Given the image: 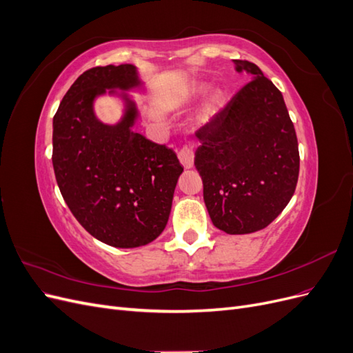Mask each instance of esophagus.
Here are the masks:
<instances>
[{
  "mask_svg": "<svg viewBox=\"0 0 353 353\" xmlns=\"http://www.w3.org/2000/svg\"><path fill=\"white\" fill-rule=\"evenodd\" d=\"M178 157H179V162L183 163V166L185 169L193 168L194 153H193V148H191L190 145H183V147H181L179 152H178Z\"/></svg>",
  "mask_w": 353,
  "mask_h": 353,
  "instance_id": "1",
  "label": "esophagus"
}]
</instances>
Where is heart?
I'll return each mask as SVG.
<instances>
[{
	"instance_id": "b5f03b06",
	"label": "heart",
	"mask_w": 353,
	"mask_h": 353,
	"mask_svg": "<svg viewBox=\"0 0 353 353\" xmlns=\"http://www.w3.org/2000/svg\"><path fill=\"white\" fill-rule=\"evenodd\" d=\"M218 108H219V99L218 97H213L208 105L205 108V112H203V119H209V117H212L213 114H215L218 112Z\"/></svg>"
}]
</instances>
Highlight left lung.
Listing matches in <instances>:
<instances>
[{
    "instance_id": "1",
    "label": "left lung",
    "mask_w": 353,
    "mask_h": 353,
    "mask_svg": "<svg viewBox=\"0 0 353 353\" xmlns=\"http://www.w3.org/2000/svg\"><path fill=\"white\" fill-rule=\"evenodd\" d=\"M252 78L196 131L194 166L209 216L227 234L259 231L280 215L299 178V145L283 94L248 60Z\"/></svg>"
}]
</instances>
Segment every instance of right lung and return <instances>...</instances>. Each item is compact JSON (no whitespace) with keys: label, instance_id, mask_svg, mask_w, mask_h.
Returning <instances> with one entry per match:
<instances>
[{"label":"right lung","instance_id":"right-lung-1","mask_svg":"<svg viewBox=\"0 0 353 353\" xmlns=\"http://www.w3.org/2000/svg\"><path fill=\"white\" fill-rule=\"evenodd\" d=\"M138 85L132 65L92 68L73 82L52 119V166L63 199L92 237L123 249L162 234L184 170L172 148L131 130L137 109L130 99L119 125L95 119L92 101L105 88Z\"/></svg>","mask_w":353,"mask_h":353}]
</instances>
